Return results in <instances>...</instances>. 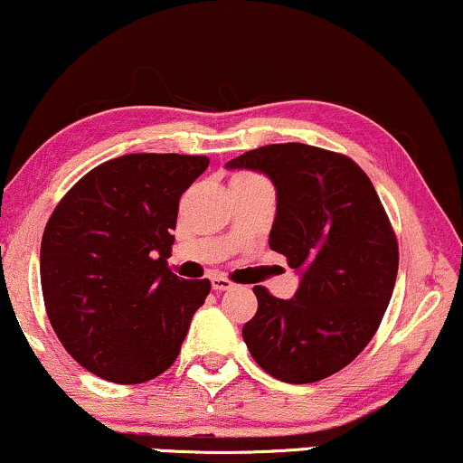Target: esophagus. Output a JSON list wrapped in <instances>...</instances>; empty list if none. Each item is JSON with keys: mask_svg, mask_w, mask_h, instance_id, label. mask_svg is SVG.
<instances>
[{"mask_svg": "<svg viewBox=\"0 0 463 463\" xmlns=\"http://www.w3.org/2000/svg\"><path fill=\"white\" fill-rule=\"evenodd\" d=\"M211 287H213V291H228L232 282L224 276H211Z\"/></svg>", "mask_w": 463, "mask_h": 463, "instance_id": "esophagus-1", "label": "esophagus"}]
</instances>
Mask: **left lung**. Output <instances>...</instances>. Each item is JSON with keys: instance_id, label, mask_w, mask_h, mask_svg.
Wrapping results in <instances>:
<instances>
[{"instance_id": "1", "label": "left lung", "mask_w": 463, "mask_h": 463, "mask_svg": "<svg viewBox=\"0 0 463 463\" xmlns=\"http://www.w3.org/2000/svg\"><path fill=\"white\" fill-rule=\"evenodd\" d=\"M226 168L274 183L269 248L299 274L291 299L254 287L259 310L243 326L250 354L287 383L334 375L369 345L397 280V237L371 178L345 155L299 142L248 150Z\"/></svg>"}]
</instances>
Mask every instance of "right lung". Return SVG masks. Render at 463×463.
I'll use <instances>...</instances> for the list:
<instances>
[{
    "mask_svg": "<svg viewBox=\"0 0 463 463\" xmlns=\"http://www.w3.org/2000/svg\"><path fill=\"white\" fill-rule=\"evenodd\" d=\"M194 155H122L60 200L41 243L44 308L64 349L114 383L170 369L211 291L168 269L178 200L207 170Z\"/></svg>",
    "mask_w": 463,
    "mask_h": 463,
    "instance_id": "1",
    "label": "right lung"
}]
</instances>
